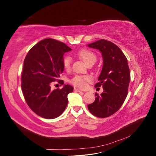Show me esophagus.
I'll return each mask as SVG.
<instances>
[{
    "label": "esophagus",
    "instance_id": "obj_1",
    "mask_svg": "<svg viewBox=\"0 0 156 156\" xmlns=\"http://www.w3.org/2000/svg\"><path fill=\"white\" fill-rule=\"evenodd\" d=\"M74 92H81L82 90H80V89H78V88H74Z\"/></svg>",
    "mask_w": 156,
    "mask_h": 156
}]
</instances>
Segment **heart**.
<instances>
[{
    "instance_id": "1",
    "label": "heart",
    "mask_w": 156,
    "mask_h": 156,
    "mask_svg": "<svg viewBox=\"0 0 156 156\" xmlns=\"http://www.w3.org/2000/svg\"><path fill=\"white\" fill-rule=\"evenodd\" d=\"M79 57L81 58L87 65L95 63L96 61V56L92 51L89 50H81L79 53ZM72 58L70 56H65L62 60L63 66L66 69H69L72 65ZM92 81V77L90 75H75L70 79L69 82L75 87L79 88H84L87 86L88 83Z\"/></svg>"
}]
</instances>
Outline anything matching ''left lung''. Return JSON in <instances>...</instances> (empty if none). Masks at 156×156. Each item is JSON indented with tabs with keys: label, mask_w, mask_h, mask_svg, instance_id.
<instances>
[{
	"label": "left lung",
	"mask_w": 156,
	"mask_h": 156,
	"mask_svg": "<svg viewBox=\"0 0 156 156\" xmlns=\"http://www.w3.org/2000/svg\"><path fill=\"white\" fill-rule=\"evenodd\" d=\"M100 51L103 59L101 72L95 87H103L100 96L95 94L96 99L88 108L93 115L106 118L119 110L128 92L130 72L126 56L115 44L106 40H100L88 45Z\"/></svg>",
	"instance_id": "left-lung-1"
}]
</instances>
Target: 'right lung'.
<instances>
[{
  "instance_id": "obj_1",
  "label": "right lung",
  "mask_w": 156,
  "mask_h": 156,
  "mask_svg": "<svg viewBox=\"0 0 156 156\" xmlns=\"http://www.w3.org/2000/svg\"><path fill=\"white\" fill-rule=\"evenodd\" d=\"M72 51L62 42L47 38L40 41L28 52L21 75V88L27 105L36 115L53 119L64 112L68 104V94L73 88L64 84L62 88L51 89L55 82L63 84L60 74L63 72V56Z\"/></svg>"
}]
</instances>
